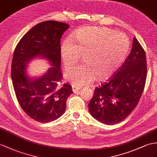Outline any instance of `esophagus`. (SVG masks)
Instances as JSON below:
<instances>
[{"label": "esophagus", "mask_w": 157, "mask_h": 157, "mask_svg": "<svg viewBox=\"0 0 157 157\" xmlns=\"http://www.w3.org/2000/svg\"><path fill=\"white\" fill-rule=\"evenodd\" d=\"M72 91H73L74 93H76V91H78V90L81 89V87H78V86H76L72 85Z\"/></svg>", "instance_id": "34e87169"}]
</instances>
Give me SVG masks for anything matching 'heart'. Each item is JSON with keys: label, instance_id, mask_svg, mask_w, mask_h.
Masks as SVG:
<instances>
[{"label": "heart", "instance_id": "1", "mask_svg": "<svg viewBox=\"0 0 157 157\" xmlns=\"http://www.w3.org/2000/svg\"><path fill=\"white\" fill-rule=\"evenodd\" d=\"M129 49L130 41L124 33L97 26L79 29L72 39L62 43L60 59L64 68L76 63L81 55L85 63L68 68L64 78L76 86L89 85L96 76L107 78L124 63Z\"/></svg>", "mask_w": 157, "mask_h": 157}]
</instances>
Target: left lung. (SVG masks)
<instances>
[{"instance_id": "obj_1", "label": "left lung", "mask_w": 157, "mask_h": 157, "mask_svg": "<svg viewBox=\"0 0 157 157\" xmlns=\"http://www.w3.org/2000/svg\"><path fill=\"white\" fill-rule=\"evenodd\" d=\"M147 75L146 55L134 37L131 52L123 65L109 81L95 89L89 105L91 116L108 125L124 120L138 104Z\"/></svg>"}]
</instances>
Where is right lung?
I'll return each instance as SVG.
<instances>
[{"label": "right lung", "instance_id": "obj_1", "mask_svg": "<svg viewBox=\"0 0 157 157\" xmlns=\"http://www.w3.org/2000/svg\"><path fill=\"white\" fill-rule=\"evenodd\" d=\"M69 25L47 21L35 25L19 41L14 50L11 77L15 94L25 113L39 123L59 118L66 109L67 98L73 93L68 84L59 85L60 72V38ZM38 58L46 59L51 67L43 75L30 77L28 64Z\"/></svg>", "mask_w": 157, "mask_h": 157}]
</instances>
